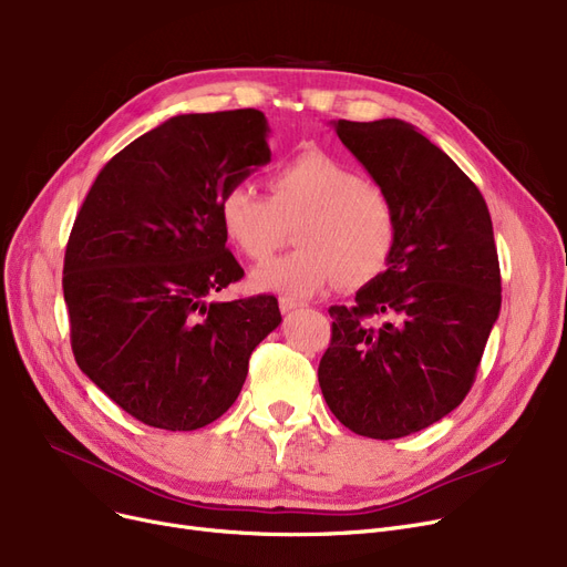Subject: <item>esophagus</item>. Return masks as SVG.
I'll return each instance as SVG.
<instances>
[{
  "label": "esophagus",
  "mask_w": 567,
  "mask_h": 567,
  "mask_svg": "<svg viewBox=\"0 0 567 567\" xmlns=\"http://www.w3.org/2000/svg\"><path fill=\"white\" fill-rule=\"evenodd\" d=\"M278 306H280V312H291V310H296V308H301L303 303L301 301H296V299H289V296H282V299L278 301Z\"/></svg>",
  "instance_id": "34e87169"
}]
</instances>
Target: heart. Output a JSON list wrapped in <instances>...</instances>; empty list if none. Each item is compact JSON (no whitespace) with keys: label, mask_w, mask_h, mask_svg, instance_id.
<instances>
[{"label":"heart","mask_w":567,"mask_h":567,"mask_svg":"<svg viewBox=\"0 0 567 567\" xmlns=\"http://www.w3.org/2000/svg\"><path fill=\"white\" fill-rule=\"evenodd\" d=\"M271 197L250 182L225 188L218 216L229 244L252 261L271 255L296 225V248L252 271V287L306 299L340 280L359 287L389 266L398 212L383 188L323 152H306L268 176Z\"/></svg>","instance_id":"heart-1"}]
</instances>
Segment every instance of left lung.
<instances>
[{
    "label": "left lung",
    "instance_id": "8db88e82",
    "mask_svg": "<svg viewBox=\"0 0 567 567\" xmlns=\"http://www.w3.org/2000/svg\"><path fill=\"white\" fill-rule=\"evenodd\" d=\"M333 128L393 199L398 244L351 308L329 310L319 385L351 432L400 439L441 421L471 391L501 310L492 218L471 178L411 124L340 118ZM372 316L384 321L372 324Z\"/></svg>",
    "mask_w": 567,
    "mask_h": 567
}]
</instances>
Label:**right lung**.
I'll list each match as a JSON object with an SVG mask.
<instances>
[{
	"label": "right lung",
	"instance_id": "right-lung-1",
	"mask_svg": "<svg viewBox=\"0 0 567 567\" xmlns=\"http://www.w3.org/2000/svg\"><path fill=\"white\" fill-rule=\"evenodd\" d=\"M266 137L252 107L172 116L122 148L82 202L64 257L71 347L144 425L190 432L220 419L282 321L268 293L204 301L244 278L218 204L271 161Z\"/></svg>",
	"mask_w": 567,
	"mask_h": 567
}]
</instances>
